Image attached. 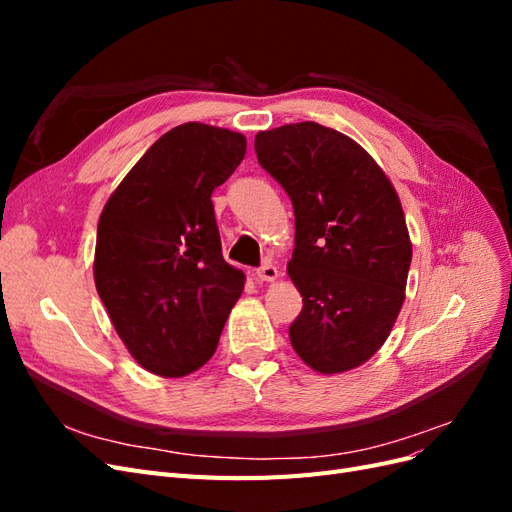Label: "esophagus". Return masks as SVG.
<instances>
[{
	"mask_svg": "<svg viewBox=\"0 0 512 512\" xmlns=\"http://www.w3.org/2000/svg\"><path fill=\"white\" fill-rule=\"evenodd\" d=\"M277 275H280V271H277V267L271 265V262H265V265L256 269V277L260 282H275Z\"/></svg>",
	"mask_w": 512,
	"mask_h": 512,
	"instance_id": "1",
	"label": "esophagus"
}]
</instances>
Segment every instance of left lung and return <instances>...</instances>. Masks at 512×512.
I'll return each instance as SVG.
<instances>
[{
  "label": "left lung",
  "mask_w": 512,
  "mask_h": 512,
  "mask_svg": "<svg viewBox=\"0 0 512 512\" xmlns=\"http://www.w3.org/2000/svg\"><path fill=\"white\" fill-rule=\"evenodd\" d=\"M254 149L294 209L288 275L303 309L290 344L320 374L359 367L406 299L412 243L393 183L359 143L316 121L258 132Z\"/></svg>",
  "instance_id": "obj_1"
}]
</instances>
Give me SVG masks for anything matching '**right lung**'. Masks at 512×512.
I'll use <instances>...</instances> for the list:
<instances>
[{
  "instance_id": "obj_1",
  "label": "right lung",
  "mask_w": 512,
  "mask_h": 512,
  "mask_svg": "<svg viewBox=\"0 0 512 512\" xmlns=\"http://www.w3.org/2000/svg\"><path fill=\"white\" fill-rule=\"evenodd\" d=\"M245 145L239 132L183 123L145 151L102 209L96 288L121 342L151 374L203 367L241 297L245 275L222 256L211 194Z\"/></svg>"
}]
</instances>
